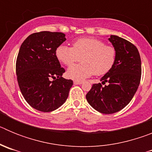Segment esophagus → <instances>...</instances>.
I'll return each instance as SVG.
<instances>
[{"label":"esophagus","mask_w":152,"mask_h":152,"mask_svg":"<svg viewBox=\"0 0 152 152\" xmlns=\"http://www.w3.org/2000/svg\"><path fill=\"white\" fill-rule=\"evenodd\" d=\"M82 83V81H80V80H74V84H81Z\"/></svg>","instance_id":"obj_1"}]
</instances>
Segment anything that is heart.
<instances>
[{
	"instance_id": "b5f03b06",
	"label": "heart",
	"mask_w": 152,
	"mask_h": 152,
	"mask_svg": "<svg viewBox=\"0 0 152 152\" xmlns=\"http://www.w3.org/2000/svg\"><path fill=\"white\" fill-rule=\"evenodd\" d=\"M56 56L64 65H71L82 58L83 64L72 66L66 75L75 80H82L94 74L100 76L108 73L114 66L117 52L112 45L94 38H80L75 40L72 47L60 45Z\"/></svg>"
}]
</instances>
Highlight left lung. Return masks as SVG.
I'll list each match as a JSON object with an SVG mask.
<instances>
[{"instance_id":"1","label":"left lung","mask_w":152,"mask_h":152,"mask_svg":"<svg viewBox=\"0 0 152 152\" xmlns=\"http://www.w3.org/2000/svg\"><path fill=\"white\" fill-rule=\"evenodd\" d=\"M117 52L112 69L102 77V84H93L86 95L90 105L98 112L112 114L128 105L140 84L142 65L136 47L125 39L111 35L108 39Z\"/></svg>"}]
</instances>
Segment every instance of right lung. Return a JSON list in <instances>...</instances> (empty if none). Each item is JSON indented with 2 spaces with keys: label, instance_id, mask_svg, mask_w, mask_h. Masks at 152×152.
Returning <instances> with one entry per match:
<instances>
[{
  "label": "right lung",
  "instance_id": "right-lung-1",
  "mask_svg": "<svg viewBox=\"0 0 152 152\" xmlns=\"http://www.w3.org/2000/svg\"><path fill=\"white\" fill-rule=\"evenodd\" d=\"M65 34L42 31L29 35L21 45L16 63L17 81L26 101L41 112H52L66 101L73 80L62 77L56 51Z\"/></svg>",
  "mask_w": 152,
  "mask_h": 152
}]
</instances>
